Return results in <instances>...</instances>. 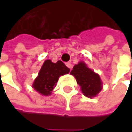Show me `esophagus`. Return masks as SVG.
Instances as JSON below:
<instances>
[{
  "label": "esophagus",
  "mask_w": 132,
  "mask_h": 132,
  "mask_svg": "<svg viewBox=\"0 0 132 132\" xmlns=\"http://www.w3.org/2000/svg\"><path fill=\"white\" fill-rule=\"evenodd\" d=\"M66 66H67L68 68H69L70 69H72V64H71V63H69V62H68V63H66Z\"/></svg>",
  "instance_id": "1"
}]
</instances>
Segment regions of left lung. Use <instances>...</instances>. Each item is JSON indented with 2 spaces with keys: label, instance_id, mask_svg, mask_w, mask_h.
Here are the masks:
<instances>
[{
  "label": "left lung",
  "instance_id": "obj_1",
  "mask_svg": "<svg viewBox=\"0 0 132 132\" xmlns=\"http://www.w3.org/2000/svg\"><path fill=\"white\" fill-rule=\"evenodd\" d=\"M81 87L82 92L86 97L96 96L102 89V82L100 76L89 69L83 62L75 65L70 72Z\"/></svg>",
  "mask_w": 132,
  "mask_h": 132
}]
</instances>
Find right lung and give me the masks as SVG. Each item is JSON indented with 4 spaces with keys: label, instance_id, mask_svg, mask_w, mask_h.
Listing matches in <instances>:
<instances>
[{
    "label": "right lung",
    "instance_id": "obj_1",
    "mask_svg": "<svg viewBox=\"0 0 132 132\" xmlns=\"http://www.w3.org/2000/svg\"><path fill=\"white\" fill-rule=\"evenodd\" d=\"M69 71L70 69L60 60L54 63L51 60H46L32 86L41 95H50L56 87L60 76L68 74Z\"/></svg>",
    "mask_w": 132,
    "mask_h": 132
}]
</instances>
